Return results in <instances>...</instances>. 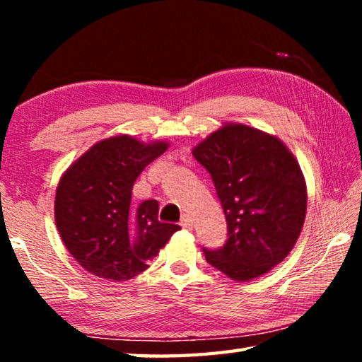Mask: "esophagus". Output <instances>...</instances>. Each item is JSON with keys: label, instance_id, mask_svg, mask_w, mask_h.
<instances>
[{"label": "esophagus", "instance_id": "1", "mask_svg": "<svg viewBox=\"0 0 362 362\" xmlns=\"http://www.w3.org/2000/svg\"><path fill=\"white\" fill-rule=\"evenodd\" d=\"M180 225L183 226V228L192 230V228H193V218L189 217V216H187V214H185V216L182 217V222H180Z\"/></svg>", "mask_w": 362, "mask_h": 362}]
</instances>
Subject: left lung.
I'll return each mask as SVG.
<instances>
[{
  "mask_svg": "<svg viewBox=\"0 0 362 362\" xmlns=\"http://www.w3.org/2000/svg\"><path fill=\"white\" fill-rule=\"evenodd\" d=\"M222 203L228 240L206 260L238 283L255 279L296 246L306 216V182L283 140L241 122H223L193 146Z\"/></svg>",
  "mask_w": 362,
  "mask_h": 362,
  "instance_id": "8db88e82",
  "label": "left lung"
}]
</instances>
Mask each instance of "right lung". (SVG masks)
I'll use <instances>...</instances> for the list:
<instances>
[{
    "label": "right lung",
    "mask_w": 362,
    "mask_h": 362,
    "mask_svg": "<svg viewBox=\"0 0 362 362\" xmlns=\"http://www.w3.org/2000/svg\"><path fill=\"white\" fill-rule=\"evenodd\" d=\"M168 146L118 134L94 144L60 177L54 218L66 250L88 273L116 283L137 276L180 230L159 222L156 199L131 207L134 182Z\"/></svg>",
    "instance_id": "1"
}]
</instances>
